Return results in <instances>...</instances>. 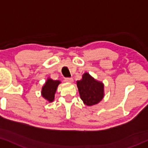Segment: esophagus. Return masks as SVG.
Here are the masks:
<instances>
[{
  "label": "esophagus",
  "mask_w": 148,
  "mask_h": 148,
  "mask_svg": "<svg viewBox=\"0 0 148 148\" xmlns=\"http://www.w3.org/2000/svg\"><path fill=\"white\" fill-rule=\"evenodd\" d=\"M65 81H66L67 83H72L73 79L72 78H66V79H65Z\"/></svg>",
  "instance_id": "1"
}]
</instances>
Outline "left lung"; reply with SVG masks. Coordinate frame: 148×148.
Instances as JSON below:
<instances>
[{"mask_svg":"<svg viewBox=\"0 0 148 148\" xmlns=\"http://www.w3.org/2000/svg\"><path fill=\"white\" fill-rule=\"evenodd\" d=\"M81 100L88 106L97 105L104 97V84L85 72L82 79L76 82Z\"/></svg>","mask_w":148,"mask_h":148,"instance_id":"8db88e82","label":"left lung"}]
</instances>
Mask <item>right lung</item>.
<instances>
[{
  "label": "right lung",
  "instance_id": "right-lung-1",
  "mask_svg": "<svg viewBox=\"0 0 148 148\" xmlns=\"http://www.w3.org/2000/svg\"><path fill=\"white\" fill-rule=\"evenodd\" d=\"M60 83L61 82L58 80H53L49 77L47 78L45 84L42 87V97L49 103L53 102L54 100L57 88Z\"/></svg>",
  "mask_w": 148,
  "mask_h": 148
}]
</instances>
